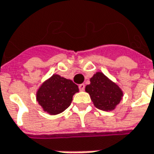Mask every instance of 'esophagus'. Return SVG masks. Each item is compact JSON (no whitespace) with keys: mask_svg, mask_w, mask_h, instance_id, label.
<instances>
[{"mask_svg":"<svg viewBox=\"0 0 154 154\" xmlns=\"http://www.w3.org/2000/svg\"><path fill=\"white\" fill-rule=\"evenodd\" d=\"M78 87H79V90L83 91H85V85L84 84H81V85H78Z\"/></svg>","mask_w":154,"mask_h":154,"instance_id":"34e87169","label":"esophagus"}]
</instances>
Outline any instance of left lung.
<instances>
[{
	"label": "left lung",
	"mask_w": 154,
	"mask_h": 154,
	"mask_svg": "<svg viewBox=\"0 0 154 154\" xmlns=\"http://www.w3.org/2000/svg\"><path fill=\"white\" fill-rule=\"evenodd\" d=\"M90 81L91 84L85 86V91L90 94L94 105L102 111H113L123 97L120 87L99 71Z\"/></svg>",
	"instance_id": "left-lung-1"
}]
</instances>
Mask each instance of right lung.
Masks as SVG:
<instances>
[{"instance_id": "1", "label": "right lung", "mask_w": 154, "mask_h": 154, "mask_svg": "<svg viewBox=\"0 0 154 154\" xmlns=\"http://www.w3.org/2000/svg\"><path fill=\"white\" fill-rule=\"evenodd\" d=\"M78 91V86L70 79L54 74L38 88L36 101L44 112L57 115L68 108L74 94Z\"/></svg>"}]
</instances>
